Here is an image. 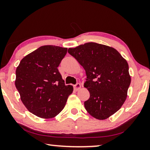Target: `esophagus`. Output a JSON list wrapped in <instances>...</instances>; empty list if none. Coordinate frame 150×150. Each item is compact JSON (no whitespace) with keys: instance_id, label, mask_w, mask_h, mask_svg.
Masks as SVG:
<instances>
[{"instance_id":"obj_1","label":"esophagus","mask_w":150,"mask_h":150,"mask_svg":"<svg viewBox=\"0 0 150 150\" xmlns=\"http://www.w3.org/2000/svg\"><path fill=\"white\" fill-rule=\"evenodd\" d=\"M81 85L80 83H76V85H74V90H76V91H77V90L81 89Z\"/></svg>"}]
</instances>
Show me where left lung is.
Returning a JSON list of instances; mask_svg holds the SVG:
<instances>
[{
  "label": "left lung",
  "instance_id": "8db88e82",
  "mask_svg": "<svg viewBox=\"0 0 150 150\" xmlns=\"http://www.w3.org/2000/svg\"><path fill=\"white\" fill-rule=\"evenodd\" d=\"M68 53L85 69L84 87L90 97L84 102L87 111L98 120H106L122 107L131 79L127 61L117 50L95 42H88Z\"/></svg>",
  "mask_w": 150,
  "mask_h": 150
}]
</instances>
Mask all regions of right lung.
<instances>
[{"mask_svg":"<svg viewBox=\"0 0 150 150\" xmlns=\"http://www.w3.org/2000/svg\"><path fill=\"white\" fill-rule=\"evenodd\" d=\"M67 48L43 46L26 55L16 71L15 85L22 103L35 115L52 118L65 107L73 87L65 85L57 67Z\"/></svg>","mask_w":150,"mask_h":150,"instance_id":"right-lung-1","label":"right lung"}]
</instances>
